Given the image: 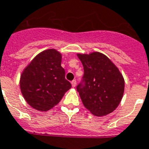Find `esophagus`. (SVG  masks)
<instances>
[{"instance_id":"esophagus-1","label":"esophagus","mask_w":149,"mask_h":149,"mask_svg":"<svg viewBox=\"0 0 149 149\" xmlns=\"http://www.w3.org/2000/svg\"><path fill=\"white\" fill-rule=\"evenodd\" d=\"M71 84H72V87H76V85H77V81L76 80H72V82H71Z\"/></svg>"}]
</instances>
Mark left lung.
<instances>
[{
  "label": "left lung",
  "mask_w": 149,
  "mask_h": 149,
  "mask_svg": "<svg viewBox=\"0 0 149 149\" xmlns=\"http://www.w3.org/2000/svg\"><path fill=\"white\" fill-rule=\"evenodd\" d=\"M77 56L84 74L77 89L84 107L96 116L109 114L118 107L123 96L125 82L122 73L101 52L77 53Z\"/></svg>",
  "instance_id": "left-lung-1"
}]
</instances>
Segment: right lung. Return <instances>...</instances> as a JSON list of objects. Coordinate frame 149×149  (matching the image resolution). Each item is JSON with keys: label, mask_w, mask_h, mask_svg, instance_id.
Listing matches in <instances>:
<instances>
[{"label": "right lung", "mask_w": 149, "mask_h": 149, "mask_svg": "<svg viewBox=\"0 0 149 149\" xmlns=\"http://www.w3.org/2000/svg\"><path fill=\"white\" fill-rule=\"evenodd\" d=\"M62 54L56 49L44 50L22 72L19 85L26 102L34 109L46 112L58 105L71 84L61 66Z\"/></svg>", "instance_id": "obj_1"}]
</instances>
